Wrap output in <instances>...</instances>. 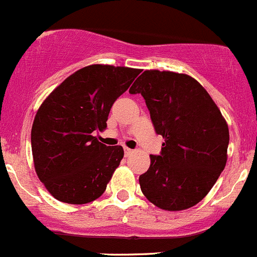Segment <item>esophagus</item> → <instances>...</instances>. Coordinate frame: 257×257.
Returning <instances> with one entry per match:
<instances>
[{"label": "esophagus", "instance_id": "34e87169", "mask_svg": "<svg viewBox=\"0 0 257 257\" xmlns=\"http://www.w3.org/2000/svg\"><path fill=\"white\" fill-rule=\"evenodd\" d=\"M124 153H125V156H126V157L131 156V154L133 153V149L128 148V147H124Z\"/></svg>", "mask_w": 257, "mask_h": 257}]
</instances>
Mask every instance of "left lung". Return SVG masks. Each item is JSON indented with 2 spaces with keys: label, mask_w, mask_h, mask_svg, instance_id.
Here are the masks:
<instances>
[{
  "label": "left lung",
  "mask_w": 257,
  "mask_h": 257,
  "mask_svg": "<svg viewBox=\"0 0 257 257\" xmlns=\"http://www.w3.org/2000/svg\"><path fill=\"white\" fill-rule=\"evenodd\" d=\"M131 94H141L156 133L164 138L159 156L139 176L143 195L162 210L181 211L205 198L227 161L228 126L220 109L193 78L147 70Z\"/></svg>",
  "instance_id": "obj_1"
}]
</instances>
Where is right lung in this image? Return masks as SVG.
Here are the masks:
<instances>
[{"label": "right lung", "mask_w": 257, "mask_h": 257, "mask_svg": "<svg viewBox=\"0 0 257 257\" xmlns=\"http://www.w3.org/2000/svg\"><path fill=\"white\" fill-rule=\"evenodd\" d=\"M139 74L121 66H86L40 106L31 129L32 157L40 181L56 200L84 205L104 193L124 151L106 147L94 133L106 128L114 101Z\"/></svg>", "instance_id": "add662e5"}]
</instances>
